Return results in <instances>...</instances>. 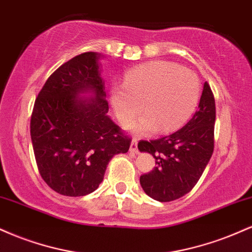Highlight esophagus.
Returning <instances> with one entry per match:
<instances>
[{"mask_svg":"<svg viewBox=\"0 0 252 252\" xmlns=\"http://www.w3.org/2000/svg\"><path fill=\"white\" fill-rule=\"evenodd\" d=\"M129 150L131 153H137V140H136V138H134V140L131 141V143H130V148H129Z\"/></svg>","mask_w":252,"mask_h":252,"instance_id":"esophagus-1","label":"esophagus"}]
</instances>
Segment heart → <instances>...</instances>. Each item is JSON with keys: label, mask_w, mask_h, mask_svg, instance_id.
I'll return each mask as SVG.
<instances>
[{"label": "heart", "mask_w": 252, "mask_h": 252, "mask_svg": "<svg viewBox=\"0 0 252 252\" xmlns=\"http://www.w3.org/2000/svg\"><path fill=\"white\" fill-rule=\"evenodd\" d=\"M200 80L193 71L168 62H152L132 68L124 76L123 86H114L110 102L117 120L132 124L138 134L160 130L170 132L192 116L200 98Z\"/></svg>", "instance_id": "heart-1"}]
</instances>
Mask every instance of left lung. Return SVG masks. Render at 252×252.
Here are the masks:
<instances>
[{
    "instance_id": "obj_1",
    "label": "left lung",
    "mask_w": 252,
    "mask_h": 252,
    "mask_svg": "<svg viewBox=\"0 0 252 252\" xmlns=\"http://www.w3.org/2000/svg\"><path fill=\"white\" fill-rule=\"evenodd\" d=\"M215 122V97L205 83L198 111L186 126L166 137L138 142V150L152 154L156 163L152 172L140 178L147 195L167 202L192 190L212 156Z\"/></svg>"
}]
</instances>
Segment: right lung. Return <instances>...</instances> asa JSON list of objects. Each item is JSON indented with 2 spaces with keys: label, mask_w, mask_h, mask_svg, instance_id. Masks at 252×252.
<instances>
[{
  "label": "right lung",
  "mask_w": 252,
  "mask_h": 252,
  "mask_svg": "<svg viewBox=\"0 0 252 252\" xmlns=\"http://www.w3.org/2000/svg\"><path fill=\"white\" fill-rule=\"evenodd\" d=\"M102 58L86 52L63 63L34 104L31 137L37 168L59 194L96 190L109 161L129 150L130 138L108 115Z\"/></svg>",
  "instance_id": "1"
}]
</instances>
